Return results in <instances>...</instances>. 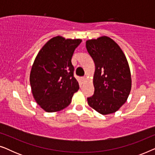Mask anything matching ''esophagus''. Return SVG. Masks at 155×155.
Wrapping results in <instances>:
<instances>
[{"label": "esophagus", "mask_w": 155, "mask_h": 155, "mask_svg": "<svg viewBox=\"0 0 155 155\" xmlns=\"http://www.w3.org/2000/svg\"><path fill=\"white\" fill-rule=\"evenodd\" d=\"M82 82L85 81V80H86V78H82Z\"/></svg>", "instance_id": "1"}]
</instances>
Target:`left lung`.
<instances>
[{
  "instance_id": "8db88e82",
  "label": "left lung",
  "mask_w": 155,
  "mask_h": 155,
  "mask_svg": "<svg viewBox=\"0 0 155 155\" xmlns=\"http://www.w3.org/2000/svg\"><path fill=\"white\" fill-rule=\"evenodd\" d=\"M95 65L94 92L89 106L103 115L115 113L126 103L132 86L128 61L117 43L107 36L86 41Z\"/></svg>"
}]
</instances>
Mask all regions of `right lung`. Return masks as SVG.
I'll return each mask as SVG.
<instances>
[{"label": "right lung", "mask_w": 155, "mask_h": 155, "mask_svg": "<svg viewBox=\"0 0 155 155\" xmlns=\"http://www.w3.org/2000/svg\"><path fill=\"white\" fill-rule=\"evenodd\" d=\"M81 41L56 36L48 40L36 56L29 82L34 99L45 111L57 112L66 108L79 90L71 59Z\"/></svg>", "instance_id": "right-lung-1"}]
</instances>
